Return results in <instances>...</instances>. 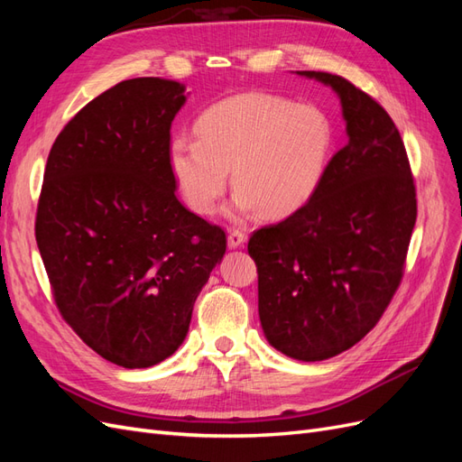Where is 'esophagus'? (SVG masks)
Segmentation results:
<instances>
[{
    "label": "esophagus",
    "instance_id": "1",
    "mask_svg": "<svg viewBox=\"0 0 462 462\" xmlns=\"http://www.w3.org/2000/svg\"><path fill=\"white\" fill-rule=\"evenodd\" d=\"M246 243V235L239 229H229L227 233V245L229 248H241Z\"/></svg>",
    "mask_w": 462,
    "mask_h": 462
}]
</instances>
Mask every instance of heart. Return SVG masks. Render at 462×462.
<instances>
[{"label":"heart","mask_w":462,"mask_h":462,"mask_svg":"<svg viewBox=\"0 0 462 462\" xmlns=\"http://www.w3.org/2000/svg\"><path fill=\"white\" fill-rule=\"evenodd\" d=\"M197 136L170 143V167L194 214H212L229 185L236 192L229 216L262 212L279 219L310 202L328 170L333 127L316 106L282 96L246 92L209 106Z\"/></svg>","instance_id":"obj_1"}]
</instances>
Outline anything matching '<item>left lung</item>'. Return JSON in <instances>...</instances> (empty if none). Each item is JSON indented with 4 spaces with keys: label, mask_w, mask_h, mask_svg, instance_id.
<instances>
[{
    "label": "left lung",
    "mask_w": 462,
    "mask_h": 462,
    "mask_svg": "<svg viewBox=\"0 0 462 462\" xmlns=\"http://www.w3.org/2000/svg\"><path fill=\"white\" fill-rule=\"evenodd\" d=\"M339 97L346 144L310 202L254 231L258 314L289 358L326 360L356 345L397 291L416 223V192L387 111L343 77L297 71Z\"/></svg>",
    "instance_id": "1"
}]
</instances>
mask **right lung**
<instances>
[{"instance_id": "right-lung-1", "label": "right lung", "mask_w": 462, "mask_h": 462, "mask_svg": "<svg viewBox=\"0 0 462 462\" xmlns=\"http://www.w3.org/2000/svg\"><path fill=\"white\" fill-rule=\"evenodd\" d=\"M177 80H123L55 138L36 243L55 302L92 351L150 368L185 341L192 309L226 254V233L175 197L170 131Z\"/></svg>"}]
</instances>
